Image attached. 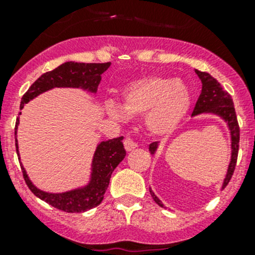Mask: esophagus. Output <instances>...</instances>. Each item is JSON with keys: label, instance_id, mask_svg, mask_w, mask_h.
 <instances>
[{"label": "esophagus", "instance_id": "esophagus-1", "mask_svg": "<svg viewBox=\"0 0 255 255\" xmlns=\"http://www.w3.org/2000/svg\"><path fill=\"white\" fill-rule=\"evenodd\" d=\"M123 144H125V148H126V150H127V151L134 150V149L137 148V146H138V144L135 143L134 140H133V139H130L129 137L126 138V139H125V143H123Z\"/></svg>", "mask_w": 255, "mask_h": 255}]
</instances>
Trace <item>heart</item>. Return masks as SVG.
Wrapping results in <instances>:
<instances>
[{"instance_id": "b5f03b06", "label": "heart", "mask_w": 255, "mask_h": 255, "mask_svg": "<svg viewBox=\"0 0 255 255\" xmlns=\"http://www.w3.org/2000/svg\"><path fill=\"white\" fill-rule=\"evenodd\" d=\"M122 106L113 100L105 102V111L117 121L127 115L145 113V126L158 137L171 134L189 112L191 94L184 81L166 76H148L129 82L122 90Z\"/></svg>"}]
</instances>
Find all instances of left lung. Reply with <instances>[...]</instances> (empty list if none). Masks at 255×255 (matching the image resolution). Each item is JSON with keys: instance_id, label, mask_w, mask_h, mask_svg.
Segmentation results:
<instances>
[{"instance_id": "left-lung-1", "label": "left lung", "mask_w": 255, "mask_h": 255, "mask_svg": "<svg viewBox=\"0 0 255 255\" xmlns=\"http://www.w3.org/2000/svg\"><path fill=\"white\" fill-rule=\"evenodd\" d=\"M195 73L197 74V76L201 80L202 90L199 96V100H197L196 105H195L192 117L201 115V113H213V115L221 117L227 123L228 129H230L231 133V149H232V151H231V161L227 169V174H226V177L222 184V189H225L233 175V171H235L239 148V126L237 116H236L235 105H233V100L231 95L222 89V86H221V84L217 80L212 78L208 73H204V71L195 70ZM156 149H158V142H154L149 145L150 154L155 153ZM149 191H150V195L154 201L159 206L164 207V205L156 197V195L151 191V189H149Z\"/></svg>"}]
</instances>
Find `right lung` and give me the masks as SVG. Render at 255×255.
<instances>
[{
    "label": "right lung",
    "instance_id": "right-lung-1",
    "mask_svg": "<svg viewBox=\"0 0 255 255\" xmlns=\"http://www.w3.org/2000/svg\"><path fill=\"white\" fill-rule=\"evenodd\" d=\"M110 65L111 63L86 64L66 61L54 70L43 74L39 79L33 82L32 86L23 95L22 101H20V110L30 100L54 87H73V89H82L91 94H96L97 87L101 81V75L110 68ZM18 123H19V120L17 118L14 135L17 134ZM122 140L123 137H118L97 144L91 164V176H90L89 184L85 186L70 190V191L59 192V194L45 192L33 185L27 175V171L20 164L25 184L35 196L64 212L76 213L91 210L102 202L113 170L125 159L126 150ZM16 148L17 154L19 155L17 138Z\"/></svg>",
    "mask_w": 255,
    "mask_h": 255
}]
</instances>
